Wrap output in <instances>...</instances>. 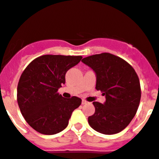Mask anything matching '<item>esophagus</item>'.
Returning <instances> with one entry per match:
<instances>
[{
  "label": "esophagus",
  "instance_id": "1",
  "mask_svg": "<svg viewBox=\"0 0 159 159\" xmlns=\"http://www.w3.org/2000/svg\"><path fill=\"white\" fill-rule=\"evenodd\" d=\"M88 103V101H86L85 100H82V102H81V103H82V104H85V103Z\"/></svg>",
  "mask_w": 159,
  "mask_h": 159
}]
</instances>
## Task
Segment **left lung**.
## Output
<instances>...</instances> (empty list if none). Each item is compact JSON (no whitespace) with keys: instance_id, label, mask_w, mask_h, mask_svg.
<instances>
[{"instance_id":"8db88e82","label":"left lung","mask_w":159,"mask_h":159,"mask_svg":"<svg viewBox=\"0 0 159 159\" xmlns=\"http://www.w3.org/2000/svg\"><path fill=\"white\" fill-rule=\"evenodd\" d=\"M81 61L96 72V89L106 96L103 104L93 103L95 113L88 118L89 124L103 134L120 133L134 118L140 104L141 89L137 74L125 60L108 52Z\"/></svg>"}]
</instances>
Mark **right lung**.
Returning a JSON list of instances; mask_svg holds the SVG:
<instances>
[{
  "label": "right lung",
  "mask_w": 159,
  "mask_h": 159,
  "mask_svg": "<svg viewBox=\"0 0 159 159\" xmlns=\"http://www.w3.org/2000/svg\"><path fill=\"white\" fill-rule=\"evenodd\" d=\"M81 56L44 55L36 58L22 73L17 87V102L26 122L38 133L53 135L67 126L71 114L81 99H66L58 93L65 75L76 66Z\"/></svg>",
  "instance_id": "1"
}]
</instances>
